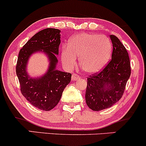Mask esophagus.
<instances>
[{
	"label": "esophagus",
	"instance_id": "esophagus-1",
	"mask_svg": "<svg viewBox=\"0 0 146 146\" xmlns=\"http://www.w3.org/2000/svg\"><path fill=\"white\" fill-rule=\"evenodd\" d=\"M79 78V76L76 74V73H73L72 75V81H75V80L78 79Z\"/></svg>",
	"mask_w": 146,
	"mask_h": 146
}]
</instances>
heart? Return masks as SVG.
<instances>
[{"label":"heart","mask_w":146,"mask_h":146,"mask_svg":"<svg viewBox=\"0 0 146 146\" xmlns=\"http://www.w3.org/2000/svg\"><path fill=\"white\" fill-rule=\"evenodd\" d=\"M112 46L104 35L82 33L70 39L67 48L61 51V60L66 67L76 65L79 58L81 68L87 73H96L102 70L110 58Z\"/></svg>","instance_id":"heart-1"}]
</instances>
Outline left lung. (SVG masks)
I'll return each mask as SVG.
<instances>
[{"label":"left lung","instance_id":"obj_1","mask_svg":"<svg viewBox=\"0 0 146 146\" xmlns=\"http://www.w3.org/2000/svg\"><path fill=\"white\" fill-rule=\"evenodd\" d=\"M113 44L111 60L99 72L87 78L86 102L93 111L111 107L123 97L131 74L129 55L116 36L110 35Z\"/></svg>","mask_w":146,"mask_h":146}]
</instances>
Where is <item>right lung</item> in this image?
Here are the masks:
<instances>
[{
	"instance_id": "obj_1",
	"label": "right lung",
	"mask_w": 146,
	"mask_h": 146,
	"mask_svg": "<svg viewBox=\"0 0 146 146\" xmlns=\"http://www.w3.org/2000/svg\"><path fill=\"white\" fill-rule=\"evenodd\" d=\"M60 44V30L48 28L33 36L19 53L16 73L21 93L33 106L43 111L51 110L58 104L64 89L71 81V74L56 70ZM40 50L50 58V69L42 78L31 79L25 71L26 64L29 56Z\"/></svg>"
}]
</instances>
